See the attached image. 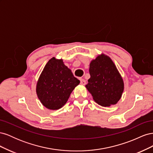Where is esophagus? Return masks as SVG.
<instances>
[{"mask_svg":"<svg viewBox=\"0 0 153 153\" xmlns=\"http://www.w3.org/2000/svg\"><path fill=\"white\" fill-rule=\"evenodd\" d=\"M80 84L82 85H85L86 84V81L84 79H83V78H81V79H80Z\"/></svg>","mask_w":153,"mask_h":153,"instance_id":"1","label":"esophagus"}]
</instances>
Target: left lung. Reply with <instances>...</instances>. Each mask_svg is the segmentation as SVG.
<instances>
[{
  "label": "left lung",
  "instance_id": "left-lung-1",
  "mask_svg": "<svg viewBox=\"0 0 153 153\" xmlns=\"http://www.w3.org/2000/svg\"><path fill=\"white\" fill-rule=\"evenodd\" d=\"M89 73L85 87L93 100L102 106L116 104L122 96L124 82L112 59L103 53L99 55L91 62Z\"/></svg>",
  "mask_w": 153,
  "mask_h": 153
}]
</instances>
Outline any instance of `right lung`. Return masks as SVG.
Masks as SVG:
<instances>
[{
    "instance_id": "1",
    "label": "right lung",
    "mask_w": 153,
    "mask_h": 153,
    "mask_svg": "<svg viewBox=\"0 0 153 153\" xmlns=\"http://www.w3.org/2000/svg\"><path fill=\"white\" fill-rule=\"evenodd\" d=\"M80 80L62 59L52 57L46 64L36 85V93L41 103L50 110H58L66 103Z\"/></svg>"
}]
</instances>
